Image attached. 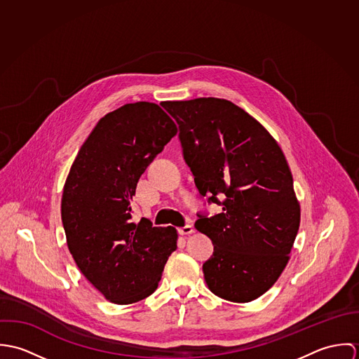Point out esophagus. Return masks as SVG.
I'll return each instance as SVG.
<instances>
[{"label": "esophagus", "mask_w": 359, "mask_h": 359, "mask_svg": "<svg viewBox=\"0 0 359 359\" xmlns=\"http://www.w3.org/2000/svg\"><path fill=\"white\" fill-rule=\"evenodd\" d=\"M178 232H180L181 235H191V233L194 232V226L189 225V224H187V225L178 228Z\"/></svg>", "instance_id": "obj_1"}]
</instances>
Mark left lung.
<instances>
[{
  "label": "left lung",
  "mask_w": 359,
  "mask_h": 359,
  "mask_svg": "<svg viewBox=\"0 0 359 359\" xmlns=\"http://www.w3.org/2000/svg\"><path fill=\"white\" fill-rule=\"evenodd\" d=\"M177 121L184 160L207 203L195 226L214 252L203 264L218 297L249 303L285 269L300 226V205L286 157L271 134L243 109L219 98L164 102Z\"/></svg>",
  "instance_id": "8db88e82"
}]
</instances>
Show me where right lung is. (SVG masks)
<instances>
[{
    "label": "right lung",
    "instance_id": "right-lung-1",
    "mask_svg": "<svg viewBox=\"0 0 359 359\" xmlns=\"http://www.w3.org/2000/svg\"><path fill=\"white\" fill-rule=\"evenodd\" d=\"M175 134L158 104L127 103L98 121L67 175L60 205L67 248L114 304L151 296L177 249L175 228L134 222L131 207L141 175Z\"/></svg>",
    "mask_w": 359,
    "mask_h": 359
}]
</instances>
